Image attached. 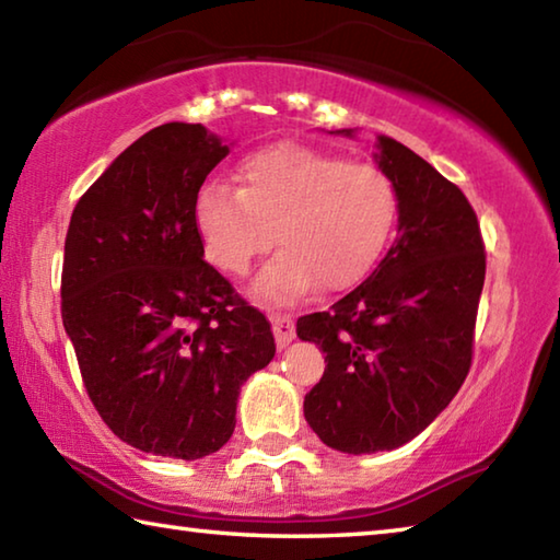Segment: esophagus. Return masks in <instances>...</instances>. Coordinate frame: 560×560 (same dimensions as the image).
<instances>
[{
  "label": "esophagus",
  "instance_id": "obj_1",
  "mask_svg": "<svg viewBox=\"0 0 560 560\" xmlns=\"http://www.w3.org/2000/svg\"><path fill=\"white\" fill-rule=\"evenodd\" d=\"M271 330H273V338H277L279 350L287 348L293 340V336H296V326H293V320L289 316H281V314L271 318Z\"/></svg>",
  "mask_w": 560,
  "mask_h": 560
}]
</instances>
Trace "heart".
Masks as SVG:
<instances>
[{"label":"heart","instance_id":"heart-1","mask_svg":"<svg viewBox=\"0 0 560 560\" xmlns=\"http://www.w3.org/2000/svg\"><path fill=\"white\" fill-rule=\"evenodd\" d=\"M395 222V192L371 163L296 143L249 155L240 187L207 183L195 197V224L205 257L224 273H246L252 261L277 252L254 293L271 303L353 287L381 259Z\"/></svg>","mask_w":560,"mask_h":560}]
</instances>
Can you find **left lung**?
I'll use <instances>...</instances> for the list:
<instances>
[{
	"label": "left lung",
	"instance_id": "obj_1",
	"mask_svg": "<svg viewBox=\"0 0 560 560\" xmlns=\"http://www.w3.org/2000/svg\"><path fill=\"white\" fill-rule=\"evenodd\" d=\"M377 150L397 197V240L360 287L296 324L328 363L303 415L320 442L348 454L402 447L457 395L487 273L462 189L393 138H377Z\"/></svg>",
	"mask_w": 560,
	"mask_h": 560
}]
</instances>
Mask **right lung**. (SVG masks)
Returning a JSON list of instances; mask_svg holds the SVG:
<instances>
[{
  "label": "right lung",
  "mask_w": 560,
  "mask_h": 560,
  "mask_svg": "<svg viewBox=\"0 0 560 560\" xmlns=\"http://www.w3.org/2000/svg\"><path fill=\"white\" fill-rule=\"evenodd\" d=\"M230 148L165 122L113 160L73 207L61 318L113 434L200 459L234 432L236 397L277 353L271 324L205 261L195 197Z\"/></svg>",
  "instance_id": "add662e5"
}]
</instances>
